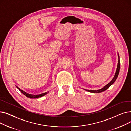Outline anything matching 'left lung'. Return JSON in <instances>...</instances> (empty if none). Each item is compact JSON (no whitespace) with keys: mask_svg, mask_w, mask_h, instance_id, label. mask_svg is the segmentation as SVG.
Returning <instances> with one entry per match:
<instances>
[{"mask_svg":"<svg viewBox=\"0 0 131 131\" xmlns=\"http://www.w3.org/2000/svg\"><path fill=\"white\" fill-rule=\"evenodd\" d=\"M118 65H117V70H116V73L115 74V76L112 79V80L107 84H106V86H105L103 88H102L100 89H99V90H87V89H85V90H87V92H90V93H101L102 92H104V91H105V90H106L108 88H109L110 86H111V85L115 82V81L116 80V79H117V78L118 76L119 71H120V57H119V54H118Z\"/></svg>","mask_w":131,"mask_h":131,"instance_id":"1","label":"left lung"}]
</instances>
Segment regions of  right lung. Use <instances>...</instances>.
<instances>
[{
	"instance_id": "obj_1",
	"label": "right lung",
	"mask_w": 131,
	"mask_h": 131,
	"mask_svg": "<svg viewBox=\"0 0 131 131\" xmlns=\"http://www.w3.org/2000/svg\"><path fill=\"white\" fill-rule=\"evenodd\" d=\"M17 88H18L19 89V90L20 91V92L23 94L24 95H25L26 97H28V98H32V99H35V98H39V97H42V96H44L46 95L47 94H48L49 92H46V93H43V94H39V95H32V94H29L28 93H27L26 92H24V90H21L20 88H19L18 87L16 86Z\"/></svg>"
}]
</instances>
